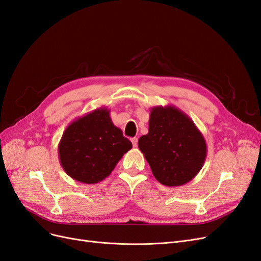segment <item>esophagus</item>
<instances>
[{
	"instance_id": "1",
	"label": "esophagus",
	"mask_w": 261,
	"mask_h": 261,
	"mask_svg": "<svg viewBox=\"0 0 261 261\" xmlns=\"http://www.w3.org/2000/svg\"><path fill=\"white\" fill-rule=\"evenodd\" d=\"M132 143H133V146L134 147H137V143H138V139L135 137V138H132Z\"/></svg>"
}]
</instances>
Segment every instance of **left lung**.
<instances>
[{
    "mask_svg": "<svg viewBox=\"0 0 261 261\" xmlns=\"http://www.w3.org/2000/svg\"><path fill=\"white\" fill-rule=\"evenodd\" d=\"M138 147L158 181L170 187L192 180L203 167L207 144L193 120L174 106L150 110L149 130Z\"/></svg>",
    "mask_w": 261,
    "mask_h": 261,
    "instance_id": "8db88e82",
    "label": "left lung"
}]
</instances>
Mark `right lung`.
Here are the masks:
<instances>
[{
  "instance_id": "1",
  "label": "right lung",
  "mask_w": 261,
  "mask_h": 261,
  "mask_svg": "<svg viewBox=\"0 0 261 261\" xmlns=\"http://www.w3.org/2000/svg\"><path fill=\"white\" fill-rule=\"evenodd\" d=\"M133 147L110 117L106 107L76 118L63 133L59 159L67 174L85 184L108 177L117 162Z\"/></svg>"
}]
</instances>
